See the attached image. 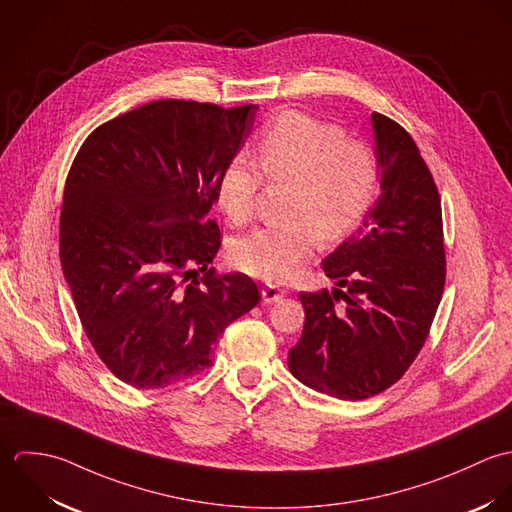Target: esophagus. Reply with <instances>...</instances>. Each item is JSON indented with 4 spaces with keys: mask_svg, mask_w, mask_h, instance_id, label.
Wrapping results in <instances>:
<instances>
[{
    "mask_svg": "<svg viewBox=\"0 0 512 512\" xmlns=\"http://www.w3.org/2000/svg\"><path fill=\"white\" fill-rule=\"evenodd\" d=\"M261 297H263V301H265L267 305H271V303L281 301V299L285 297V291H281V289H277V287H273V285H265V287L261 289Z\"/></svg>",
    "mask_w": 512,
    "mask_h": 512,
    "instance_id": "1",
    "label": "esophagus"
}]
</instances>
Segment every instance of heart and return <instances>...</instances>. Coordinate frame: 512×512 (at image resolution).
I'll list each match as a JSON object with an SVG mask.
<instances>
[{"mask_svg": "<svg viewBox=\"0 0 512 512\" xmlns=\"http://www.w3.org/2000/svg\"><path fill=\"white\" fill-rule=\"evenodd\" d=\"M260 168L257 169L256 166ZM293 184L285 217L291 223L257 227L231 245L243 273L263 281H285L322 243L346 237L366 215L378 190V162L360 142L303 112H285L263 136L257 164L235 156L217 182V204L235 225L247 223L263 186Z\"/></svg>", "mask_w": 512, "mask_h": 512, "instance_id": "b5f03b06", "label": "heart"}]
</instances>
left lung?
Returning <instances> with one entry per match:
<instances>
[{
  "instance_id": "8db88e82",
  "label": "left lung",
  "mask_w": 512,
  "mask_h": 512,
  "mask_svg": "<svg viewBox=\"0 0 512 512\" xmlns=\"http://www.w3.org/2000/svg\"><path fill=\"white\" fill-rule=\"evenodd\" d=\"M370 122L380 196L356 233L322 261L338 289L301 293L307 320L289 350L299 382L350 402L372 398L406 374L445 285L435 182L398 122L378 112ZM336 300L343 301L340 308Z\"/></svg>"
}]
</instances>
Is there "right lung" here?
<instances>
[{"instance_id": "obj_1", "label": "right lung", "mask_w": 512, "mask_h": 512, "mask_svg": "<svg viewBox=\"0 0 512 512\" xmlns=\"http://www.w3.org/2000/svg\"><path fill=\"white\" fill-rule=\"evenodd\" d=\"M257 110L144 104L91 132L71 166L63 275L93 348L134 388H166L209 368L223 330L261 301L247 275L209 269L221 245L209 217L217 182ZM198 270L205 275L192 278Z\"/></svg>"}]
</instances>
